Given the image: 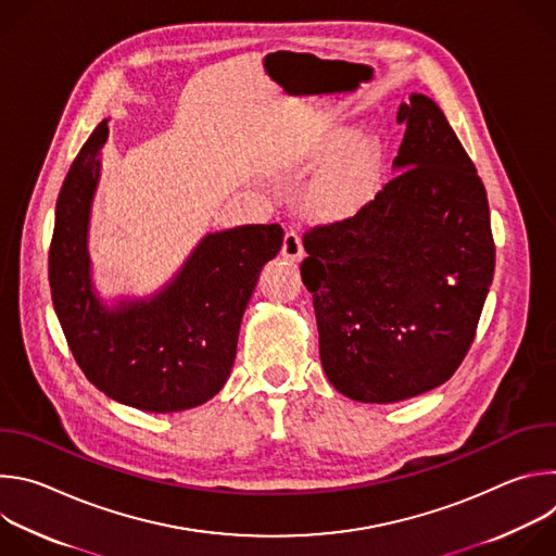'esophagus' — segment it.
Returning a JSON list of instances; mask_svg holds the SVG:
<instances>
[{
    "label": "esophagus",
    "instance_id": "obj_1",
    "mask_svg": "<svg viewBox=\"0 0 556 556\" xmlns=\"http://www.w3.org/2000/svg\"><path fill=\"white\" fill-rule=\"evenodd\" d=\"M281 255L290 262H299L303 257V242L296 230H288L283 237V247H281Z\"/></svg>",
    "mask_w": 556,
    "mask_h": 556
}]
</instances>
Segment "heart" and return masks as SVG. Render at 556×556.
I'll list each match as a JSON object with an SVG mask.
<instances>
[{
  "mask_svg": "<svg viewBox=\"0 0 556 556\" xmlns=\"http://www.w3.org/2000/svg\"><path fill=\"white\" fill-rule=\"evenodd\" d=\"M314 167L326 169L312 187V208L324 217H345L376 193L382 149L374 138H354L352 131L341 129L314 155Z\"/></svg>",
  "mask_w": 556,
  "mask_h": 556,
  "instance_id": "b5f03b06",
  "label": "heart"
}]
</instances>
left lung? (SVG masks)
<instances>
[{"instance_id": "1", "label": "left lung", "mask_w": 556, "mask_h": 556, "mask_svg": "<svg viewBox=\"0 0 556 556\" xmlns=\"http://www.w3.org/2000/svg\"><path fill=\"white\" fill-rule=\"evenodd\" d=\"M395 118V176L354 217L307 230L301 264L328 380L378 405L455 374L495 273L486 189L444 112L412 94Z\"/></svg>"}]
</instances>
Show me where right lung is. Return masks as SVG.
Wrapping results in <instances>:
<instances>
[{"label": "right lung", "instance_id": "right-lung-1", "mask_svg": "<svg viewBox=\"0 0 556 556\" xmlns=\"http://www.w3.org/2000/svg\"><path fill=\"white\" fill-rule=\"evenodd\" d=\"M108 136L103 121L56 200L48 255L54 312L78 367L108 399L151 414L193 409L230 376L244 309L283 230L253 224L208 232L157 292L105 301L92 281L88 232Z\"/></svg>", "mask_w": 556, "mask_h": 556}]
</instances>
